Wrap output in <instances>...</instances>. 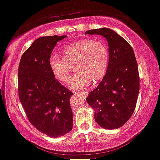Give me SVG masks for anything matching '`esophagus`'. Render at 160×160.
Instances as JSON below:
<instances>
[{"label": "esophagus", "instance_id": "34e87169", "mask_svg": "<svg viewBox=\"0 0 160 160\" xmlns=\"http://www.w3.org/2000/svg\"><path fill=\"white\" fill-rule=\"evenodd\" d=\"M76 93H81L82 95H83V97H85V98H86V97H88V91H81V92H76Z\"/></svg>", "mask_w": 160, "mask_h": 160}]
</instances>
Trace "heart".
<instances>
[{
    "mask_svg": "<svg viewBox=\"0 0 160 160\" xmlns=\"http://www.w3.org/2000/svg\"><path fill=\"white\" fill-rule=\"evenodd\" d=\"M61 58L52 55L49 67L55 78L65 83L70 77V65L74 64L76 73L69 81L71 89H83L91 81L96 83L102 80L109 64V52L104 43L91 38H82L66 46Z\"/></svg>",
    "mask_w": 160,
    "mask_h": 160,
    "instance_id": "1",
    "label": "heart"
}]
</instances>
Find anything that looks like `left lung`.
Wrapping results in <instances>:
<instances>
[{"label":"left lung","mask_w":160,"mask_h":160,"mask_svg":"<svg viewBox=\"0 0 160 160\" xmlns=\"http://www.w3.org/2000/svg\"><path fill=\"white\" fill-rule=\"evenodd\" d=\"M85 34L102 35L109 47L107 72L86 100L94 111V119L100 126L107 129L118 128L133 114L139 91L135 53L128 42L110 28L89 30Z\"/></svg>","instance_id":"8db88e82"}]
</instances>
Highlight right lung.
I'll use <instances>...</instances> for the list:
<instances>
[{
    "mask_svg": "<svg viewBox=\"0 0 160 160\" xmlns=\"http://www.w3.org/2000/svg\"><path fill=\"white\" fill-rule=\"evenodd\" d=\"M66 37L37 38L23 53L18 67V96L25 114L36 129L53 138L72 128V93L55 79L49 67L55 46Z\"/></svg>",
    "mask_w": 160,
    "mask_h": 160,
    "instance_id": "add662e5",
    "label": "right lung"
}]
</instances>
